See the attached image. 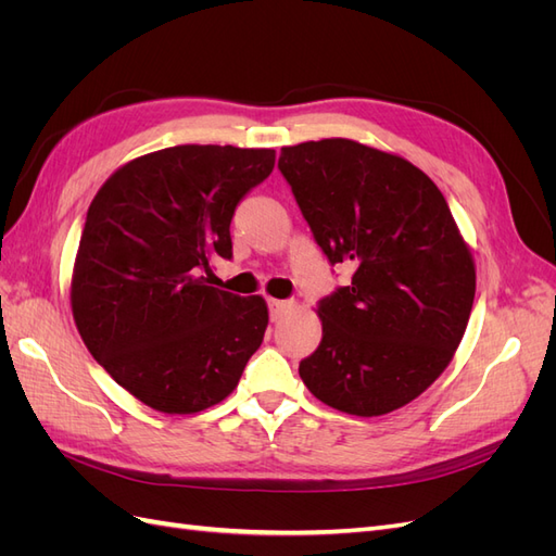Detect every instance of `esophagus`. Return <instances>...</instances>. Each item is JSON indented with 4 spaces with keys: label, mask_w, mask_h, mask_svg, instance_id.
<instances>
[{
    "label": "esophagus",
    "mask_w": 556,
    "mask_h": 556,
    "mask_svg": "<svg viewBox=\"0 0 556 556\" xmlns=\"http://www.w3.org/2000/svg\"><path fill=\"white\" fill-rule=\"evenodd\" d=\"M266 304H268V313H271L274 323H278V319L292 308V301H288V299H268Z\"/></svg>",
    "instance_id": "1"
}]
</instances>
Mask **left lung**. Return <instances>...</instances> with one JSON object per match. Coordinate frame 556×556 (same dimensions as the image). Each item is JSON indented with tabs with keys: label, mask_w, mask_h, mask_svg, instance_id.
<instances>
[{
	"label": "left lung",
	"mask_w": 556,
	"mask_h": 556,
	"mask_svg": "<svg viewBox=\"0 0 556 556\" xmlns=\"http://www.w3.org/2000/svg\"><path fill=\"white\" fill-rule=\"evenodd\" d=\"M278 169L329 264L352 280L317 304L323 341L299 376L327 406L376 417L406 406L459 348L476 264L433 180L350 139L280 150Z\"/></svg>",
	"instance_id": "1"
}]
</instances>
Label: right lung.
Returning a JSON list of instances; mask_svg holds the SVG:
<instances>
[{
    "instance_id": "add662e5",
    "label": "right lung",
    "mask_w": 556,
    "mask_h": 556,
    "mask_svg": "<svg viewBox=\"0 0 556 556\" xmlns=\"http://www.w3.org/2000/svg\"><path fill=\"white\" fill-rule=\"evenodd\" d=\"M274 162L268 148L174 146L121 166L92 199L74 319L90 355L146 406H215L262 345L264 299L206 282L213 260H231L233 211Z\"/></svg>"
}]
</instances>
